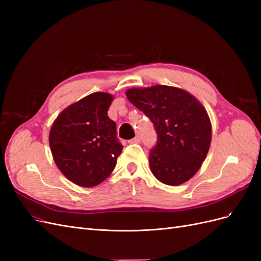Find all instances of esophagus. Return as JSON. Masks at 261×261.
Masks as SVG:
<instances>
[{
    "label": "esophagus",
    "instance_id": "34e87169",
    "mask_svg": "<svg viewBox=\"0 0 261 261\" xmlns=\"http://www.w3.org/2000/svg\"><path fill=\"white\" fill-rule=\"evenodd\" d=\"M129 144H139L140 143V137L139 136H136L135 138H133V139H130L129 141H128Z\"/></svg>",
    "mask_w": 261,
    "mask_h": 261
}]
</instances>
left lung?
I'll return each instance as SVG.
<instances>
[{"label":"left lung","instance_id":"obj_1","mask_svg":"<svg viewBox=\"0 0 261 261\" xmlns=\"http://www.w3.org/2000/svg\"><path fill=\"white\" fill-rule=\"evenodd\" d=\"M126 97L151 122L158 135L149 165L161 183L177 186L191 179L206 159L212 127L206 109L188 91L165 85L130 88Z\"/></svg>","mask_w":261,"mask_h":261}]
</instances>
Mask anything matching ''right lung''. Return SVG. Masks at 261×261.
Wrapping results in <instances>:
<instances>
[{
  "label": "right lung",
  "instance_id": "right-lung-1",
  "mask_svg": "<svg viewBox=\"0 0 261 261\" xmlns=\"http://www.w3.org/2000/svg\"><path fill=\"white\" fill-rule=\"evenodd\" d=\"M113 99L111 93L93 92L65 108L51 126L53 160L63 175L81 187L102 183L122 152L116 124L108 116Z\"/></svg>",
  "mask_w": 261,
  "mask_h": 261
}]
</instances>
